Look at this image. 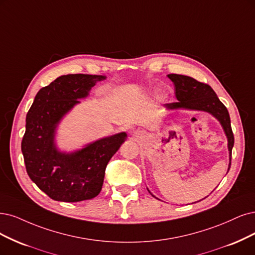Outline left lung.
Returning <instances> with one entry per match:
<instances>
[{"mask_svg": "<svg viewBox=\"0 0 255 255\" xmlns=\"http://www.w3.org/2000/svg\"><path fill=\"white\" fill-rule=\"evenodd\" d=\"M168 78L174 84L175 97L178 102L166 104V108L203 110L211 113L212 116H214L221 122L225 133L228 138V149L230 153V164L228 168L229 171L231 165V152L234 145V135L232 132L230 117L227 108L220 101L214 90L208 84L199 82L193 78L187 77V75L175 73L168 74Z\"/></svg>", "mask_w": 255, "mask_h": 255, "instance_id": "8db88e82", "label": "left lung"}]
</instances>
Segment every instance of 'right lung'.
Returning <instances> with one entry per match:
<instances>
[{
	"mask_svg": "<svg viewBox=\"0 0 255 255\" xmlns=\"http://www.w3.org/2000/svg\"><path fill=\"white\" fill-rule=\"evenodd\" d=\"M104 79L97 74L62 75L40 89L27 113L21 146L26 171L54 201L74 203L96 197L102 190L108 162L127 136L122 132L102 138L71 154L61 153L54 146L60 120Z\"/></svg>",
	"mask_w": 255,
	"mask_h": 255,
	"instance_id": "add662e5",
	"label": "right lung"
}]
</instances>
